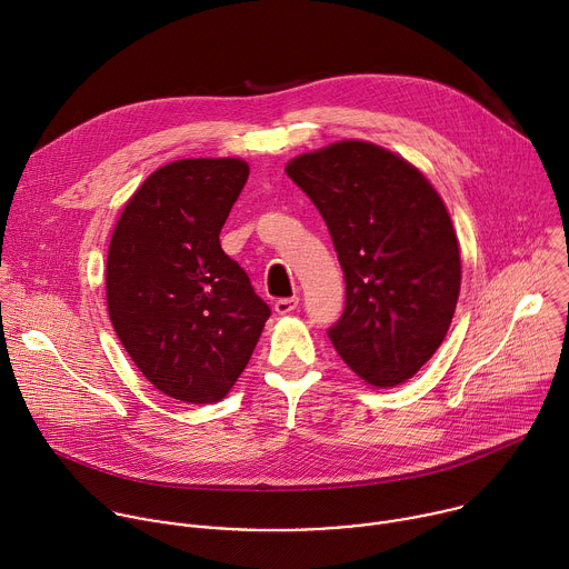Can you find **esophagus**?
<instances>
[{"label":"esophagus","mask_w":569,"mask_h":569,"mask_svg":"<svg viewBox=\"0 0 569 569\" xmlns=\"http://www.w3.org/2000/svg\"><path fill=\"white\" fill-rule=\"evenodd\" d=\"M297 306H299V299H297V297H286V299H277V301H274V310H277L279 315H288V312L297 310Z\"/></svg>","instance_id":"34e87169"}]
</instances>
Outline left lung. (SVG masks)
Segmentation results:
<instances>
[{
  "label": "left lung",
  "mask_w": 569,
  "mask_h": 569,
  "mask_svg": "<svg viewBox=\"0 0 569 569\" xmlns=\"http://www.w3.org/2000/svg\"><path fill=\"white\" fill-rule=\"evenodd\" d=\"M288 178L327 222L347 301L329 329L369 385L396 387L441 347L459 299L452 220L423 173L369 143L338 141L288 161Z\"/></svg>",
  "instance_id": "left-lung-1"
}]
</instances>
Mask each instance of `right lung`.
<instances>
[{
  "label": "right lung",
  "instance_id": "right-lung-1",
  "mask_svg": "<svg viewBox=\"0 0 569 569\" xmlns=\"http://www.w3.org/2000/svg\"><path fill=\"white\" fill-rule=\"evenodd\" d=\"M248 176L233 157L171 161L134 191L110 240L112 327L139 371L182 402L222 400L270 317L248 272L220 248Z\"/></svg>",
  "mask_w": 569,
  "mask_h": 569
}]
</instances>
